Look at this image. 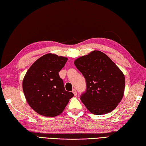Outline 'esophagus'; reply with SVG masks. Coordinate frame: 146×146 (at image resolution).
Wrapping results in <instances>:
<instances>
[{"mask_svg": "<svg viewBox=\"0 0 146 146\" xmlns=\"http://www.w3.org/2000/svg\"><path fill=\"white\" fill-rule=\"evenodd\" d=\"M72 92H73V93L74 94V95L75 96L77 95V92L76 91V89H73V90L72 91Z\"/></svg>", "mask_w": 146, "mask_h": 146, "instance_id": "esophagus-1", "label": "esophagus"}]
</instances>
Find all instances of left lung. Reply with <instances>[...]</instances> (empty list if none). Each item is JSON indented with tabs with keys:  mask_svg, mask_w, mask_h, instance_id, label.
<instances>
[{
	"mask_svg": "<svg viewBox=\"0 0 146 146\" xmlns=\"http://www.w3.org/2000/svg\"><path fill=\"white\" fill-rule=\"evenodd\" d=\"M86 80V89L80 96L92 113L103 115L114 110L124 94V74L103 52L95 50L74 62Z\"/></svg>",
	"mask_w": 146,
	"mask_h": 146,
	"instance_id": "1",
	"label": "left lung"
}]
</instances>
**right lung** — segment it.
I'll use <instances>...</instances> for the list:
<instances>
[{
	"instance_id": "right-lung-1",
	"label": "right lung",
	"mask_w": 146,
	"mask_h": 146,
	"mask_svg": "<svg viewBox=\"0 0 146 146\" xmlns=\"http://www.w3.org/2000/svg\"><path fill=\"white\" fill-rule=\"evenodd\" d=\"M67 58L47 54L40 57L27 71L23 90L28 104L37 113L55 117L65 109L74 94L65 91L58 72Z\"/></svg>"
}]
</instances>
